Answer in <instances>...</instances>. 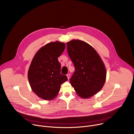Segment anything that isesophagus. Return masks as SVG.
I'll list each match as a JSON object with an SVG mask.
<instances>
[{
  "instance_id": "1",
  "label": "esophagus",
  "mask_w": 134,
  "mask_h": 134,
  "mask_svg": "<svg viewBox=\"0 0 134 134\" xmlns=\"http://www.w3.org/2000/svg\"><path fill=\"white\" fill-rule=\"evenodd\" d=\"M67 76L68 79L69 80V77H70V74H67Z\"/></svg>"
}]
</instances>
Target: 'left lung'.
<instances>
[{"mask_svg": "<svg viewBox=\"0 0 134 134\" xmlns=\"http://www.w3.org/2000/svg\"><path fill=\"white\" fill-rule=\"evenodd\" d=\"M67 46L75 69L70 83L79 96L88 98L103 86L106 79L104 64L95 49L83 41L72 40Z\"/></svg>", "mask_w": 134, "mask_h": 134, "instance_id": "obj_1", "label": "left lung"}]
</instances>
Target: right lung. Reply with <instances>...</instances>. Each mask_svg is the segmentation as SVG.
<instances>
[{
	"mask_svg": "<svg viewBox=\"0 0 134 134\" xmlns=\"http://www.w3.org/2000/svg\"><path fill=\"white\" fill-rule=\"evenodd\" d=\"M66 44L55 41L50 42L37 51L28 71V79L33 91L44 100L54 98L60 85L68 80L60 73L61 65L58 58L63 52Z\"/></svg>",
	"mask_w": 134,
	"mask_h": 134,
	"instance_id": "add662e5",
	"label": "right lung"
}]
</instances>
